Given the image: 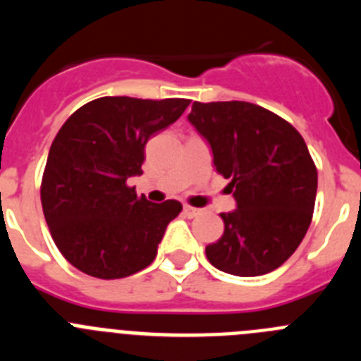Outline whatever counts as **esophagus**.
Returning a JSON list of instances; mask_svg holds the SVG:
<instances>
[{
    "label": "esophagus",
    "mask_w": 361,
    "mask_h": 361,
    "mask_svg": "<svg viewBox=\"0 0 361 361\" xmlns=\"http://www.w3.org/2000/svg\"><path fill=\"white\" fill-rule=\"evenodd\" d=\"M183 212H184V215H186V216H197V215H199V209H197V208H191V206H184V209H183Z\"/></svg>",
    "instance_id": "esophagus-1"
}]
</instances>
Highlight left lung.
<instances>
[{
    "label": "left lung",
    "instance_id": "8db88e82",
    "mask_svg": "<svg viewBox=\"0 0 361 361\" xmlns=\"http://www.w3.org/2000/svg\"><path fill=\"white\" fill-rule=\"evenodd\" d=\"M188 121L229 178L237 208L220 213L224 233L206 245L216 269L258 276L282 266L307 233L318 175L304 139L288 121L245 101L193 103Z\"/></svg>",
    "mask_w": 361,
    "mask_h": 361
}]
</instances>
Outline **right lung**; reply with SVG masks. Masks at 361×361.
I'll use <instances>...</instances> for the list:
<instances>
[{"mask_svg":"<svg viewBox=\"0 0 361 361\" xmlns=\"http://www.w3.org/2000/svg\"><path fill=\"white\" fill-rule=\"evenodd\" d=\"M188 104V99L101 97L73 111L57 132L41 204L54 242L73 267L114 280L153 262L183 206L149 202L126 180L142 175L149 137L173 124Z\"/></svg>","mask_w":361,"mask_h":361,"instance_id":"obj_1","label":"right lung"}]
</instances>
